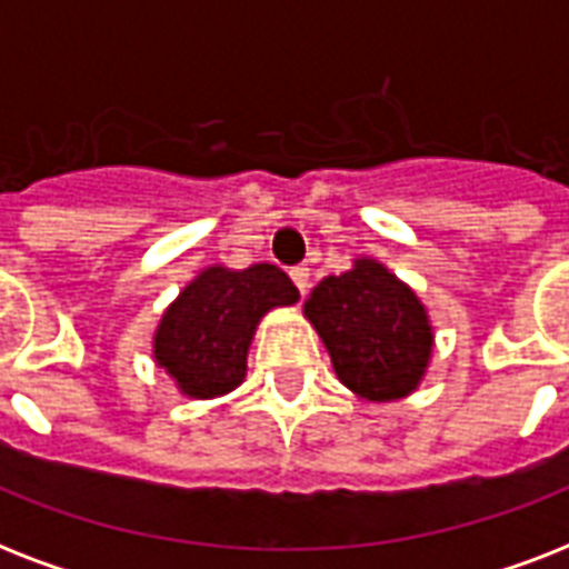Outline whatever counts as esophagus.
<instances>
[{
	"label": "esophagus",
	"mask_w": 569,
	"mask_h": 569,
	"mask_svg": "<svg viewBox=\"0 0 569 569\" xmlns=\"http://www.w3.org/2000/svg\"><path fill=\"white\" fill-rule=\"evenodd\" d=\"M289 277H292V283L298 286V292L307 295V289H310V268H307V266H295L292 271H289Z\"/></svg>",
	"instance_id": "obj_1"
}]
</instances>
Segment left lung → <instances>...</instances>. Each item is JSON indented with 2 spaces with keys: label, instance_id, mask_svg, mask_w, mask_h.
Returning <instances> with one entry per match:
<instances>
[{
  "label": "left lung",
  "instance_id": "8db88e82",
  "mask_svg": "<svg viewBox=\"0 0 569 569\" xmlns=\"http://www.w3.org/2000/svg\"><path fill=\"white\" fill-rule=\"evenodd\" d=\"M303 316L325 342L337 378L366 401L413 396L433 357L428 307L375 257L325 277L303 301Z\"/></svg>",
  "mask_w": 569,
  "mask_h": 569
}]
</instances>
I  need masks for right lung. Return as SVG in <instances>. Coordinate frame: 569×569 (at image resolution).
Segmentation results:
<instances>
[{"label": "right lung", "mask_w": 569, "mask_h": 569, "mask_svg": "<svg viewBox=\"0 0 569 569\" xmlns=\"http://www.w3.org/2000/svg\"><path fill=\"white\" fill-rule=\"evenodd\" d=\"M298 289L271 262L250 268L206 266L164 307L153 330V363L180 396L221 398L241 387L259 321L277 307H295Z\"/></svg>", "instance_id": "add662e5"}]
</instances>
